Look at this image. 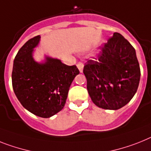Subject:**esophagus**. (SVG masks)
<instances>
[{
    "instance_id": "obj_1",
    "label": "esophagus",
    "mask_w": 151,
    "mask_h": 151,
    "mask_svg": "<svg viewBox=\"0 0 151 151\" xmlns=\"http://www.w3.org/2000/svg\"><path fill=\"white\" fill-rule=\"evenodd\" d=\"M77 67H78V68L79 69L80 72H81V73H82V72H83V64H82V63H81V62H79V63L77 64Z\"/></svg>"
}]
</instances>
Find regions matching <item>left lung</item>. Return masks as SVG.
I'll return each instance as SVG.
<instances>
[{
  "label": "left lung",
  "mask_w": 151,
  "mask_h": 151,
  "mask_svg": "<svg viewBox=\"0 0 151 151\" xmlns=\"http://www.w3.org/2000/svg\"><path fill=\"white\" fill-rule=\"evenodd\" d=\"M98 58L83 67L87 88L96 106L118 110L130 102L137 91L140 78L136 51L119 33L102 47Z\"/></svg>",
  "instance_id": "8db88e82"
}]
</instances>
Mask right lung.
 Listing matches in <instances>:
<instances>
[{
    "instance_id": "add662e5",
    "label": "right lung",
    "mask_w": 151,
    "mask_h": 151,
    "mask_svg": "<svg viewBox=\"0 0 151 151\" xmlns=\"http://www.w3.org/2000/svg\"><path fill=\"white\" fill-rule=\"evenodd\" d=\"M40 36L27 40L14 60L12 86L22 106L36 116L48 118L64 108L72 81L80 73L57 58L45 57L42 63L33 57Z\"/></svg>"
}]
</instances>
